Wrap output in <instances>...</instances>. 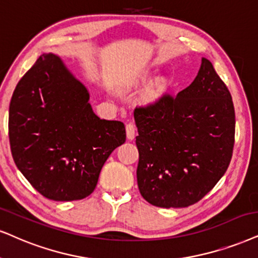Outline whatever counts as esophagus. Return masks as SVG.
I'll list each match as a JSON object with an SVG mask.
<instances>
[{
  "label": "esophagus",
  "mask_w": 258,
  "mask_h": 258,
  "mask_svg": "<svg viewBox=\"0 0 258 258\" xmlns=\"http://www.w3.org/2000/svg\"><path fill=\"white\" fill-rule=\"evenodd\" d=\"M126 136L128 140H133L136 137V126L133 122H128L126 125Z\"/></svg>",
  "instance_id": "esophagus-1"
}]
</instances>
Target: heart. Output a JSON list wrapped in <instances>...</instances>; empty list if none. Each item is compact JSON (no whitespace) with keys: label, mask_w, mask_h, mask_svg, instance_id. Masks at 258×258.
Segmentation results:
<instances>
[{"label":"heart","mask_w":258,"mask_h":258,"mask_svg":"<svg viewBox=\"0 0 258 258\" xmlns=\"http://www.w3.org/2000/svg\"><path fill=\"white\" fill-rule=\"evenodd\" d=\"M163 88H164V87H163V86H162V84H159V86H158V91H159V90H162V89H163Z\"/></svg>","instance_id":"1"}]
</instances>
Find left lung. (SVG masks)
I'll list each match as a JSON object with an SVG mask.
<instances>
[{"mask_svg":"<svg viewBox=\"0 0 258 258\" xmlns=\"http://www.w3.org/2000/svg\"><path fill=\"white\" fill-rule=\"evenodd\" d=\"M139 151L137 181L153 206L197 204L226 172L236 116L232 97L213 65L202 58L198 76L177 95L165 93L135 109Z\"/></svg>","mask_w":258,"mask_h":258,"instance_id":"1","label":"left lung"}]
</instances>
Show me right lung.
<instances>
[{
  "label": "right lung",
  "mask_w": 258,
  "mask_h": 258,
  "mask_svg": "<svg viewBox=\"0 0 258 258\" xmlns=\"http://www.w3.org/2000/svg\"><path fill=\"white\" fill-rule=\"evenodd\" d=\"M89 93L58 56L38 58L9 105V143L22 175L54 201L87 198L109 155L125 143L121 121L100 119Z\"/></svg>",
  "instance_id": "obj_1"
}]
</instances>
